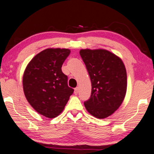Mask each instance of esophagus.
Returning <instances> with one entry per match:
<instances>
[{
  "label": "esophagus",
  "mask_w": 154,
  "mask_h": 154,
  "mask_svg": "<svg viewBox=\"0 0 154 154\" xmlns=\"http://www.w3.org/2000/svg\"><path fill=\"white\" fill-rule=\"evenodd\" d=\"M78 88L77 87V88H75V91H74V93L75 94V95H77V93H78Z\"/></svg>",
  "instance_id": "34e87169"
}]
</instances>
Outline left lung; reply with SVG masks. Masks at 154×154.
<instances>
[{
	"instance_id": "obj_1",
	"label": "left lung",
	"mask_w": 154,
	"mask_h": 154,
	"mask_svg": "<svg viewBox=\"0 0 154 154\" xmlns=\"http://www.w3.org/2000/svg\"><path fill=\"white\" fill-rule=\"evenodd\" d=\"M91 78L92 90L84 106L99 119L113 114L125 99L127 71L122 59L106 50H81L79 52Z\"/></svg>"
}]
</instances>
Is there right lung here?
Here are the masks:
<instances>
[{"label":"right lung","instance_id":"1","mask_svg":"<svg viewBox=\"0 0 154 154\" xmlns=\"http://www.w3.org/2000/svg\"><path fill=\"white\" fill-rule=\"evenodd\" d=\"M70 53L68 49L48 48L28 63L23 77L25 96L34 109L48 118L58 116L74 92L61 67Z\"/></svg>","mask_w":154,"mask_h":154}]
</instances>
